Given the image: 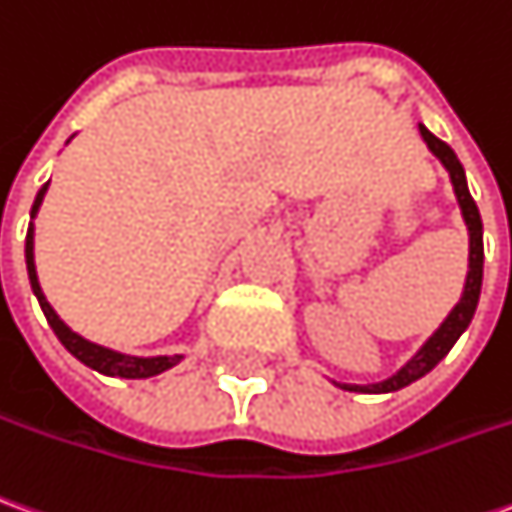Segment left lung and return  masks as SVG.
<instances>
[{
	"instance_id": "1",
	"label": "left lung",
	"mask_w": 512,
	"mask_h": 512,
	"mask_svg": "<svg viewBox=\"0 0 512 512\" xmlns=\"http://www.w3.org/2000/svg\"><path fill=\"white\" fill-rule=\"evenodd\" d=\"M418 132L424 138V144L430 149L432 155L438 157L443 163V169L449 171V180H452V188H455L457 205H460V213H463V221H466L468 230V274L466 285H463V293H460V302H457L449 316L443 318V324L438 330L432 332L427 343L418 349L416 355L407 360L405 366L399 368L396 374H391L388 380L371 382V385H355V382H335L343 391H355V393H391L405 388L410 382L421 380L424 374H430L432 368L441 363L443 357L449 355V349L455 346L457 338L468 330L471 318H474V310H477V302H480L482 291V260H485V252H482V219L480 210H477V202L471 199V191H468L466 171L457 160L455 149L449 144H443L441 138H435L424 124H418Z\"/></svg>"
}]
</instances>
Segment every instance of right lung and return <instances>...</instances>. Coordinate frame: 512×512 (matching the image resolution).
<instances>
[{"label":"right lung","instance_id":"obj_1","mask_svg":"<svg viewBox=\"0 0 512 512\" xmlns=\"http://www.w3.org/2000/svg\"><path fill=\"white\" fill-rule=\"evenodd\" d=\"M46 188H49V182H46L44 188L38 191V196H35V202H32V210H30V219L38 216L41 202H44V196H46ZM24 257H27V274H30L32 293H35L38 305H41V310H44L49 327L55 330L57 341L63 343V346H66V349H69L71 355L77 357L80 363H85L88 368H94V371H99V374H105V377L146 380V377H155V374L169 371V368H174L182 360V355H155V357L124 355V352L107 349V346H102V343L88 341V338H82L80 332L71 330L69 324L57 316L55 307L46 302L44 288H41V282H38V271H35V224H32V221H30V230H27V241H24Z\"/></svg>","mask_w":512,"mask_h":512}]
</instances>
